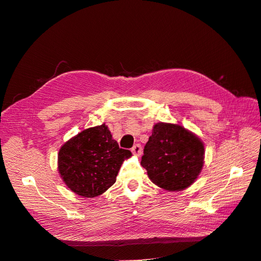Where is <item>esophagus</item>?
<instances>
[{"mask_svg":"<svg viewBox=\"0 0 261 261\" xmlns=\"http://www.w3.org/2000/svg\"><path fill=\"white\" fill-rule=\"evenodd\" d=\"M132 152L135 155H140L141 152H143V147H141L140 144L134 145V147L132 148Z\"/></svg>","mask_w":261,"mask_h":261,"instance_id":"1","label":"esophagus"}]
</instances>
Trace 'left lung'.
<instances>
[{"mask_svg":"<svg viewBox=\"0 0 261 261\" xmlns=\"http://www.w3.org/2000/svg\"><path fill=\"white\" fill-rule=\"evenodd\" d=\"M202 141L179 125L153 126L140 164L153 183L167 191H181L192 185L203 165Z\"/></svg>","mask_w":261,"mask_h":261,"instance_id":"8db88e82","label":"left lung"}]
</instances>
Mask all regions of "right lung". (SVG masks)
Returning a JSON list of instances; mask_svg holds the SVG:
<instances>
[{
	"instance_id": "obj_1",
	"label": "right lung",
	"mask_w": 261,
	"mask_h": 261,
	"mask_svg": "<svg viewBox=\"0 0 261 261\" xmlns=\"http://www.w3.org/2000/svg\"><path fill=\"white\" fill-rule=\"evenodd\" d=\"M129 150L118 147L105 124L85 129L62 146L59 172L67 187L85 198L105 193L116 175Z\"/></svg>"
}]
</instances>
